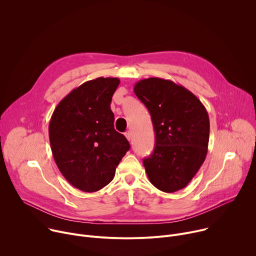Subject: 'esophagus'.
Here are the masks:
<instances>
[{
    "label": "esophagus",
    "mask_w": 256,
    "mask_h": 256,
    "mask_svg": "<svg viewBox=\"0 0 256 256\" xmlns=\"http://www.w3.org/2000/svg\"><path fill=\"white\" fill-rule=\"evenodd\" d=\"M126 138H128V140H132V132H130V130L126 132Z\"/></svg>",
    "instance_id": "esophagus-1"
}]
</instances>
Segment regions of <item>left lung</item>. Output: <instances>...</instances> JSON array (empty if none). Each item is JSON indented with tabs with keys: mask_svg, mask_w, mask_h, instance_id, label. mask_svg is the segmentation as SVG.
<instances>
[{
	"mask_svg": "<svg viewBox=\"0 0 256 256\" xmlns=\"http://www.w3.org/2000/svg\"><path fill=\"white\" fill-rule=\"evenodd\" d=\"M134 91L148 108L155 130L154 152L142 162L150 182L168 194L184 188L208 153L206 107L194 93L170 80L142 79Z\"/></svg>",
	"mask_w": 256,
	"mask_h": 256,
	"instance_id": "left-lung-1",
	"label": "left lung"
}]
</instances>
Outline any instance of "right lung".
<instances>
[{"instance_id":"1","label":"right lung","mask_w":256,"mask_h":256,"mask_svg":"<svg viewBox=\"0 0 256 256\" xmlns=\"http://www.w3.org/2000/svg\"><path fill=\"white\" fill-rule=\"evenodd\" d=\"M120 81L96 78L72 89L56 105L48 134L54 162L74 188L95 192L110 182L130 150L114 130L110 102Z\"/></svg>"}]
</instances>
